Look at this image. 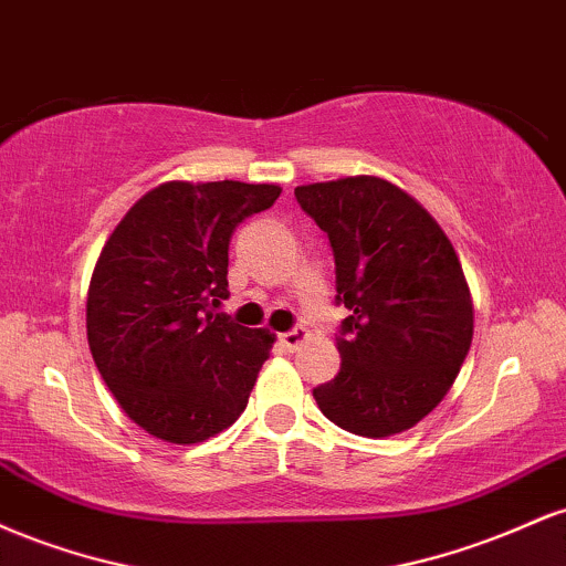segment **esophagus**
Returning a JSON list of instances; mask_svg holds the SVG:
<instances>
[{"instance_id":"esophagus-1","label":"esophagus","mask_w":566,"mask_h":566,"mask_svg":"<svg viewBox=\"0 0 566 566\" xmlns=\"http://www.w3.org/2000/svg\"><path fill=\"white\" fill-rule=\"evenodd\" d=\"M279 340H282V346L287 348V350H297L305 340H308V329L295 327V329H290V333L279 335Z\"/></svg>"}]
</instances>
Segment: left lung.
I'll list each match as a JSON object with an SVG mask.
<instances>
[{
    "label": "left lung",
    "mask_w": 566,
    "mask_h": 566,
    "mask_svg": "<svg viewBox=\"0 0 566 566\" xmlns=\"http://www.w3.org/2000/svg\"><path fill=\"white\" fill-rule=\"evenodd\" d=\"M335 255L340 373L316 405L356 437L407 431L444 399L473 337L458 252L418 199L375 175L295 188Z\"/></svg>",
    "instance_id": "8db88e82"
}]
</instances>
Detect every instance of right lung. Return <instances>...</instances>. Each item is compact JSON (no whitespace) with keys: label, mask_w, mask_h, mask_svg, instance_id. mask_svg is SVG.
I'll list each match as a JSON object with an SVG mask.
<instances>
[{"label":"right lung","mask_w":566,"mask_h":566,"mask_svg":"<svg viewBox=\"0 0 566 566\" xmlns=\"http://www.w3.org/2000/svg\"><path fill=\"white\" fill-rule=\"evenodd\" d=\"M274 184L170 180L140 197L103 244L87 290V340L129 420L197 444L244 412L274 335L212 314L229 297V242L269 210Z\"/></svg>","instance_id":"right-lung-1"}]
</instances>
